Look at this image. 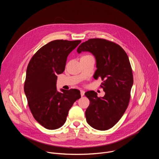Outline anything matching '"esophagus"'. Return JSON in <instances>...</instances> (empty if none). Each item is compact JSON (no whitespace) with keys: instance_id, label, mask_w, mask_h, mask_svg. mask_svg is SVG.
<instances>
[{"instance_id":"34e87169","label":"esophagus","mask_w":159,"mask_h":159,"mask_svg":"<svg viewBox=\"0 0 159 159\" xmlns=\"http://www.w3.org/2000/svg\"><path fill=\"white\" fill-rule=\"evenodd\" d=\"M84 93H85V91H84V90H80V95H81V96H82V97L84 96Z\"/></svg>"}]
</instances>
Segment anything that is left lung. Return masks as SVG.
<instances>
[{
    "mask_svg": "<svg viewBox=\"0 0 159 159\" xmlns=\"http://www.w3.org/2000/svg\"><path fill=\"white\" fill-rule=\"evenodd\" d=\"M77 52L94 56L97 70L94 78H101V87L105 92L102 98L93 90L85 93L90 101L85 111L87 122L94 129H109L123 116L129 101L133 77L128 57L120 45L99 38L82 43Z\"/></svg>",
    "mask_w": 159,
    "mask_h": 159,
    "instance_id": "8db88e82",
    "label": "left lung"
}]
</instances>
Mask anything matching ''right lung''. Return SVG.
<instances>
[{
  "label": "right lung",
  "instance_id": "obj_1",
  "mask_svg": "<svg viewBox=\"0 0 159 159\" xmlns=\"http://www.w3.org/2000/svg\"><path fill=\"white\" fill-rule=\"evenodd\" d=\"M80 40L52 41L31 59L26 70L25 93L34 119L48 129L63 125L69 109L80 98L78 89H57V75L62 74L66 58Z\"/></svg>",
  "mask_w": 159,
  "mask_h": 159
}]
</instances>
